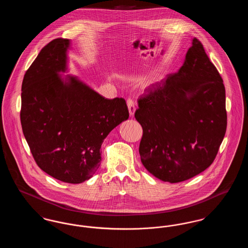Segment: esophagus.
Wrapping results in <instances>:
<instances>
[{
	"instance_id": "1",
	"label": "esophagus",
	"mask_w": 248,
	"mask_h": 248,
	"mask_svg": "<svg viewBox=\"0 0 248 248\" xmlns=\"http://www.w3.org/2000/svg\"><path fill=\"white\" fill-rule=\"evenodd\" d=\"M127 107H128L130 116H134L135 111H136V106H135V103L132 99H127Z\"/></svg>"
}]
</instances>
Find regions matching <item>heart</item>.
<instances>
[{"label": "heart", "instance_id": "b5f03b06", "mask_svg": "<svg viewBox=\"0 0 248 248\" xmlns=\"http://www.w3.org/2000/svg\"><path fill=\"white\" fill-rule=\"evenodd\" d=\"M157 81H158V80H154V83H156V82H157Z\"/></svg>", "mask_w": 248, "mask_h": 248}]
</instances>
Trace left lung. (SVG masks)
<instances>
[{
  "label": "left lung",
  "mask_w": 248,
  "mask_h": 248,
  "mask_svg": "<svg viewBox=\"0 0 248 248\" xmlns=\"http://www.w3.org/2000/svg\"><path fill=\"white\" fill-rule=\"evenodd\" d=\"M147 92L135 113L142 165L165 182L197 176L215 160L227 127L223 80L200 41L192 39L177 73Z\"/></svg>",
  "instance_id": "obj_1"
}]
</instances>
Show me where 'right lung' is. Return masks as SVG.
Returning <instances> with one entry per match:
<instances>
[{
  "mask_svg": "<svg viewBox=\"0 0 248 248\" xmlns=\"http://www.w3.org/2000/svg\"><path fill=\"white\" fill-rule=\"evenodd\" d=\"M71 42L58 38L41 50L22 82L20 120L38 166L60 181L93 177L107 136L129 117L124 98L107 99L69 72Z\"/></svg>",
  "mask_w": 248,
  "mask_h": 248,
  "instance_id": "1",
  "label": "right lung"
}]
</instances>
